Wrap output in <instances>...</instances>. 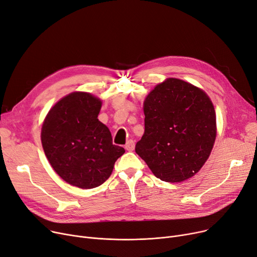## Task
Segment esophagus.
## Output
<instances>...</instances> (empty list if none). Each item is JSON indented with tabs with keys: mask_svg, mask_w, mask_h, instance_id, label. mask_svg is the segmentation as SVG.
I'll return each instance as SVG.
<instances>
[{
	"mask_svg": "<svg viewBox=\"0 0 257 257\" xmlns=\"http://www.w3.org/2000/svg\"><path fill=\"white\" fill-rule=\"evenodd\" d=\"M135 147H136V145H135V142H133L132 140L128 141V142L126 143V145H125V149H126L127 151H129V152L135 150Z\"/></svg>",
	"mask_w": 257,
	"mask_h": 257,
	"instance_id": "esophagus-1",
	"label": "esophagus"
}]
</instances>
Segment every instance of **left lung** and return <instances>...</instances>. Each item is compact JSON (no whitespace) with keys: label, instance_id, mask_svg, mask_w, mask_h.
I'll return each instance as SVG.
<instances>
[{"label":"left lung","instance_id":"8db88e82","mask_svg":"<svg viewBox=\"0 0 257 257\" xmlns=\"http://www.w3.org/2000/svg\"><path fill=\"white\" fill-rule=\"evenodd\" d=\"M144 135L136 152L162 181L194 176L216 139V114L209 95L186 81L168 77L145 97Z\"/></svg>","mask_w":257,"mask_h":257}]
</instances>
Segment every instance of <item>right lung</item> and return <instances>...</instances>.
Here are the masks:
<instances>
[{
	"label": "right lung",
	"mask_w": 257,
	"mask_h": 257,
	"mask_svg": "<svg viewBox=\"0 0 257 257\" xmlns=\"http://www.w3.org/2000/svg\"><path fill=\"white\" fill-rule=\"evenodd\" d=\"M101 108V98L74 91L50 108L42 125L41 142L49 164L63 181L81 189L102 185L125 153L98 120Z\"/></svg>",
	"instance_id": "add662e5"
}]
</instances>
